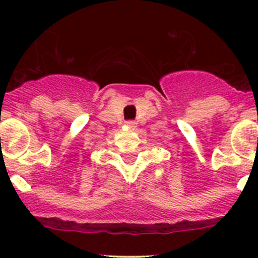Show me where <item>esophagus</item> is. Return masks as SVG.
Here are the masks:
<instances>
[{
    "label": "esophagus",
    "mask_w": 258,
    "mask_h": 258,
    "mask_svg": "<svg viewBox=\"0 0 258 258\" xmlns=\"http://www.w3.org/2000/svg\"><path fill=\"white\" fill-rule=\"evenodd\" d=\"M125 125H126L129 129H136V127H137V124L134 121H126V124H125Z\"/></svg>",
    "instance_id": "34e87169"
}]
</instances>
